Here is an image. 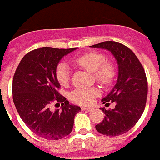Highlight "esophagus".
Here are the masks:
<instances>
[{"instance_id": "1", "label": "esophagus", "mask_w": 160, "mask_h": 160, "mask_svg": "<svg viewBox=\"0 0 160 160\" xmlns=\"http://www.w3.org/2000/svg\"><path fill=\"white\" fill-rule=\"evenodd\" d=\"M82 111H92L93 108H91V107H82Z\"/></svg>"}]
</instances>
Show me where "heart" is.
Returning a JSON list of instances; mask_svg holds the SVG:
<instances>
[{"instance_id":"1","label":"heart","mask_w":160,"mask_h":160,"mask_svg":"<svg viewBox=\"0 0 160 160\" xmlns=\"http://www.w3.org/2000/svg\"><path fill=\"white\" fill-rule=\"evenodd\" d=\"M107 58L102 53L98 52H89L79 55L73 62L78 66L90 72H94V78L98 82L107 86L114 80L116 70L112 63L105 62ZM70 68L65 62L59 63L56 69V78L62 86H66L70 80ZM100 92L96 87H82L73 90L70 98L79 105H90L95 97Z\"/></svg>"}]
</instances>
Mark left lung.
I'll return each instance as SVG.
<instances>
[{
    "mask_svg": "<svg viewBox=\"0 0 160 160\" xmlns=\"http://www.w3.org/2000/svg\"><path fill=\"white\" fill-rule=\"evenodd\" d=\"M90 48L107 49L118 65V77L112 90L102 99L103 104L114 102L115 107L100 108L106 116L95 126L98 131L107 136H118L128 132L143 113L148 97V81L142 64L132 50L116 42H101Z\"/></svg>",
    "mask_w": 160,
    "mask_h": 160,
    "instance_id": "left-lung-1",
    "label": "left lung"
}]
</instances>
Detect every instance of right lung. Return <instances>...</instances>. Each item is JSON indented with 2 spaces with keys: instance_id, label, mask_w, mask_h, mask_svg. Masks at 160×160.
Instances as JSON below:
<instances>
[{
  "instance_id": "obj_1",
  "label": "right lung",
  "mask_w": 160,
  "mask_h": 160,
  "mask_svg": "<svg viewBox=\"0 0 160 160\" xmlns=\"http://www.w3.org/2000/svg\"><path fill=\"white\" fill-rule=\"evenodd\" d=\"M72 49L43 47L33 49L20 62L12 80V99L25 125L38 136L58 140L72 131L73 120L81 108L61 95L56 69ZM62 102L60 109L52 111V101Z\"/></svg>"
}]
</instances>
